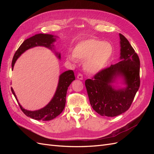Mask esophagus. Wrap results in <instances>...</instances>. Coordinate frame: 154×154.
<instances>
[{
    "label": "esophagus",
    "mask_w": 154,
    "mask_h": 154,
    "mask_svg": "<svg viewBox=\"0 0 154 154\" xmlns=\"http://www.w3.org/2000/svg\"><path fill=\"white\" fill-rule=\"evenodd\" d=\"M77 78L79 79V80H83V74H81V73L78 74V76H77Z\"/></svg>",
    "instance_id": "1"
}]
</instances>
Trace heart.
<instances>
[{
    "label": "heart",
    "mask_w": 154,
    "mask_h": 154,
    "mask_svg": "<svg viewBox=\"0 0 154 154\" xmlns=\"http://www.w3.org/2000/svg\"><path fill=\"white\" fill-rule=\"evenodd\" d=\"M114 53V47L110 42L97 38L85 40L78 43L73 54L67 55V59L74 62L76 59L85 61L84 67L90 73L101 71Z\"/></svg>",
    "instance_id": "obj_1"
}]
</instances>
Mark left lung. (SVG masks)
Wrapping results in <instances>:
<instances>
[{
	"label": "left lung",
	"mask_w": 154,
	"mask_h": 154,
	"mask_svg": "<svg viewBox=\"0 0 154 154\" xmlns=\"http://www.w3.org/2000/svg\"><path fill=\"white\" fill-rule=\"evenodd\" d=\"M121 61L97 72L85 80L88 98L92 109L102 116L114 117L124 113L132 105L140 86V61L128 40L119 33ZM120 75L127 87L116 90L110 83Z\"/></svg>",
	"instance_id": "1"
}]
</instances>
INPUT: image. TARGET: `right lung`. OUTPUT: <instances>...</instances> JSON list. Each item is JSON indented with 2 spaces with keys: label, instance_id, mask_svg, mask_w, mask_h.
<instances>
[{
  "label": "right lung",
  "instance_id": "obj_1",
  "mask_svg": "<svg viewBox=\"0 0 154 154\" xmlns=\"http://www.w3.org/2000/svg\"><path fill=\"white\" fill-rule=\"evenodd\" d=\"M55 40L56 39L54 38L53 35L42 33L35 35V36H32L24 40L13 56L11 64L12 69H13L14 64H15L17 58L26 50L35 47V46H44V47L51 49L53 46V43ZM58 57L60 58V54H58ZM74 80H75V76H74V72L72 70H69V71L63 72L60 76L58 85L55 94L52 100L47 105L38 110L29 111L23 109L18 102L20 109L25 115L32 119L42 121H50L53 119L61 114L64 109L65 105H66V95L68 87L71 85V82ZM11 90L18 101L15 92H14L12 87L11 88Z\"/></svg>",
  "mask_w": 154,
  "mask_h": 154
}]
</instances>
